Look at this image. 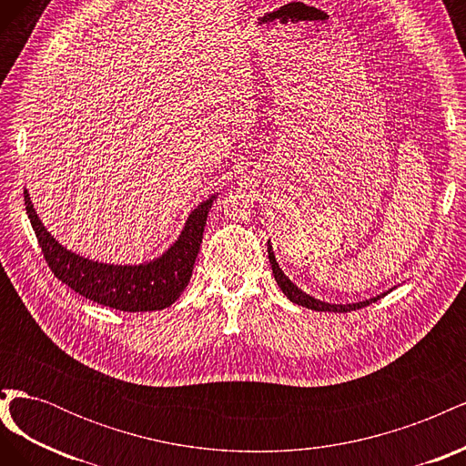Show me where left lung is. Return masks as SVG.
I'll return each instance as SVG.
<instances>
[{
    "instance_id": "left-lung-1",
    "label": "left lung",
    "mask_w": 466,
    "mask_h": 466,
    "mask_svg": "<svg viewBox=\"0 0 466 466\" xmlns=\"http://www.w3.org/2000/svg\"><path fill=\"white\" fill-rule=\"evenodd\" d=\"M268 258H270V264H272V272H274V278L278 281V286L281 288V291H284L286 298L291 301V303H298L301 307H307L311 309V311H330V313H348V311H356V309H361L365 305L370 303H375L377 299L385 298V295L389 291H392L394 288H390L389 291H383L375 295V298H370V299H363V301H356V303H327V301H320L317 298H313V295L305 293L301 288H298L293 284V281L284 274V270H281L278 260H276V255H274V248H272V243L268 241Z\"/></svg>"
}]
</instances>
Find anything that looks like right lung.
<instances>
[{"instance_id": "right-lung-1", "label": "right lung", "mask_w": 466, "mask_h": 466, "mask_svg": "<svg viewBox=\"0 0 466 466\" xmlns=\"http://www.w3.org/2000/svg\"><path fill=\"white\" fill-rule=\"evenodd\" d=\"M216 198L218 194H211L190 211L177 241L161 257L142 264H106L81 257L56 241L25 188L26 216L54 276L86 299L126 313L161 311L180 298L190 281L208 211Z\"/></svg>"}]
</instances>
